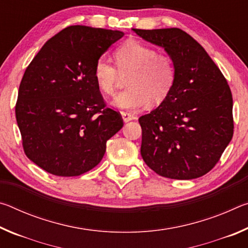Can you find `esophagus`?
Returning <instances> with one entry per match:
<instances>
[{
    "label": "esophagus",
    "instance_id": "34e87169",
    "mask_svg": "<svg viewBox=\"0 0 248 248\" xmlns=\"http://www.w3.org/2000/svg\"><path fill=\"white\" fill-rule=\"evenodd\" d=\"M121 116H123V119L124 123H128V121H131L133 119H136V116L131 112H127V111H121Z\"/></svg>",
    "mask_w": 248,
    "mask_h": 248
}]
</instances>
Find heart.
<instances>
[{
    "mask_svg": "<svg viewBox=\"0 0 248 248\" xmlns=\"http://www.w3.org/2000/svg\"><path fill=\"white\" fill-rule=\"evenodd\" d=\"M115 65L99 58L94 65V78L105 95L115 93L120 77H127L125 89L112 100L119 109H139L161 104L170 93L176 78V66L169 54L138 40H128L115 50Z\"/></svg>",
    "mask_w": 248,
    "mask_h": 248,
    "instance_id": "1",
    "label": "heart"
}]
</instances>
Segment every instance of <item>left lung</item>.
I'll list each match as a JSON object with an SVG mask.
<instances>
[{
  "label": "left lung",
  "instance_id": "1",
  "mask_svg": "<svg viewBox=\"0 0 248 248\" xmlns=\"http://www.w3.org/2000/svg\"><path fill=\"white\" fill-rule=\"evenodd\" d=\"M133 31L164 48L176 66L169 96L139 118L142 158L163 177H201L216 166L233 137L228 81L202 46L182 29Z\"/></svg>",
  "mask_w": 248,
  "mask_h": 248
}]
</instances>
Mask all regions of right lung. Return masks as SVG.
Wrapping results in <instances>:
<instances>
[{"label": "right lung", "mask_w": 248, "mask_h": 248, "mask_svg": "<svg viewBox=\"0 0 248 248\" xmlns=\"http://www.w3.org/2000/svg\"><path fill=\"white\" fill-rule=\"evenodd\" d=\"M124 32L69 26L51 37L26 68L15 106L26 156L56 176H79L98 164L123 128L94 78V65Z\"/></svg>", "instance_id": "obj_1"}]
</instances>
